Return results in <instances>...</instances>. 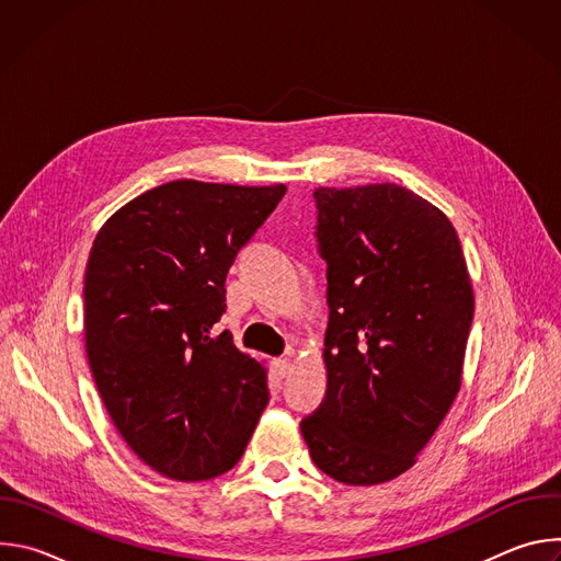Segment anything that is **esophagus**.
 <instances>
[{
	"label": "esophagus",
	"mask_w": 561,
	"mask_h": 561,
	"mask_svg": "<svg viewBox=\"0 0 561 561\" xmlns=\"http://www.w3.org/2000/svg\"><path fill=\"white\" fill-rule=\"evenodd\" d=\"M273 373L284 379L290 373V359H273Z\"/></svg>",
	"instance_id": "1"
}]
</instances>
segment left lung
<instances>
[{"label": "left lung", "instance_id": "8db88e82", "mask_svg": "<svg viewBox=\"0 0 561 561\" xmlns=\"http://www.w3.org/2000/svg\"><path fill=\"white\" fill-rule=\"evenodd\" d=\"M312 199L329 388L299 426L319 470L373 486L407 472L453 407L474 297L453 224L420 195L368 184Z\"/></svg>", "mask_w": 561, "mask_h": 561}]
</instances>
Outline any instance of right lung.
<instances>
[{"instance_id":"obj_1","label":"right lung","mask_w":561,"mask_h":561,"mask_svg":"<svg viewBox=\"0 0 561 561\" xmlns=\"http://www.w3.org/2000/svg\"><path fill=\"white\" fill-rule=\"evenodd\" d=\"M286 193L178 180L122 206L84 277L87 355L104 407L159 474L230 470L268 404L266 370L228 331L226 273Z\"/></svg>"}]
</instances>
